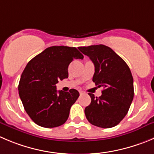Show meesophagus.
Instances as JSON below:
<instances>
[{
    "mask_svg": "<svg viewBox=\"0 0 154 154\" xmlns=\"http://www.w3.org/2000/svg\"><path fill=\"white\" fill-rule=\"evenodd\" d=\"M79 94H85V92L83 91H79Z\"/></svg>",
    "mask_w": 154,
    "mask_h": 154,
    "instance_id": "1",
    "label": "esophagus"
}]
</instances>
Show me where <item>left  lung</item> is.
Here are the masks:
<instances>
[{"label": "left lung", "instance_id": "left-lung-1", "mask_svg": "<svg viewBox=\"0 0 154 154\" xmlns=\"http://www.w3.org/2000/svg\"><path fill=\"white\" fill-rule=\"evenodd\" d=\"M79 49L94 64L93 82L104 88L99 97L88 94L91 102L85 109L86 118L95 126H116L126 116L134 97L131 70L109 47L98 45L79 47Z\"/></svg>", "mask_w": 154, "mask_h": 154}]
</instances>
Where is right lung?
Here are the masks:
<instances>
[{
	"instance_id": "obj_1",
	"label": "right lung",
	"mask_w": 154,
	"mask_h": 154,
	"mask_svg": "<svg viewBox=\"0 0 154 154\" xmlns=\"http://www.w3.org/2000/svg\"><path fill=\"white\" fill-rule=\"evenodd\" d=\"M83 57L75 48L52 46L28 63L18 90L25 110L35 123L54 128L66 122L79 93L75 89L57 91L56 84L68 78V66L73 60Z\"/></svg>"
}]
</instances>
